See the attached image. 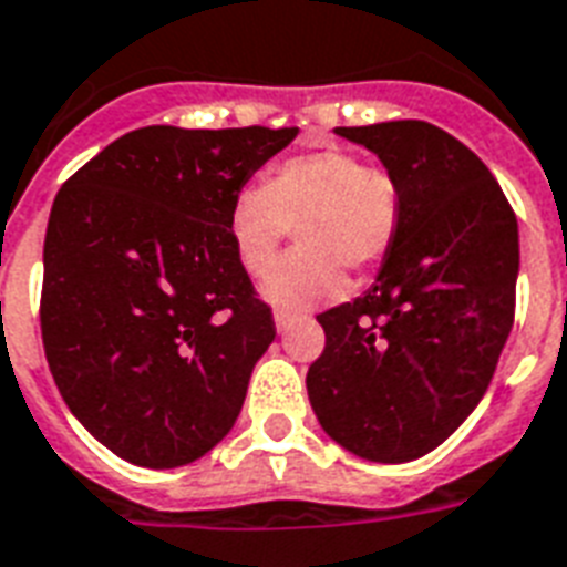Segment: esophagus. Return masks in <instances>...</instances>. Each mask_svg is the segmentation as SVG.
<instances>
[{"label": "esophagus", "mask_w": 567, "mask_h": 567, "mask_svg": "<svg viewBox=\"0 0 567 567\" xmlns=\"http://www.w3.org/2000/svg\"><path fill=\"white\" fill-rule=\"evenodd\" d=\"M297 320H299V315H291V311H282V308H279V311H274V323H276V331H279V334H285L288 329H293V323H297Z\"/></svg>", "instance_id": "obj_1"}]
</instances>
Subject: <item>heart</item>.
<instances>
[{
    "instance_id": "heart-1",
    "label": "heart",
    "mask_w": 567,
    "mask_h": 567,
    "mask_svg": "<svg viewBox=\"0 0 567 567\" xmlns=\"http://www.w3.org/2000/svg\"><path fill=\"white\" fill-rule=\"evenodd\" d=\"M291 226L300 247L275 266ZM402 227V192L384 168L363 165L340 148L285 159L265 188L244 186L229 206L227 233L238 265L261 279L265 302L282 311L334 299L347 291L343 268H375Z\"/></svg>"
}]
</instances>
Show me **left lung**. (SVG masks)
I'll list each match as a JSON object with an SVG mask.
<instances>
[{
	"mask_svg": "<svg viewBox=\"0 0 567 567\" xmlns=\"http://www.w3.org/2000/svg\"><path fill=\"white\" fill-rule=\"evenodd\" d=\"M334 133L399 183L402 227L363 297L317 317L326 349L308 399L355 457L408 463L445 443L489 388L513 329L518 224L489 168L434 124Z\"/></svg>",
	"mask_w": 567,
	"mask_h": 567,
	"instance_id": "obj_1",
	"label": "left lung"
}]
</instances>
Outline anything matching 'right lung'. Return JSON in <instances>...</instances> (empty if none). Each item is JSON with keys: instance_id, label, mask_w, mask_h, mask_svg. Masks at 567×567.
<instances>
[{"instance_id": "right-lung-1", "label": "right lung", "mask_w": 567, "mask_h": 567, "mask_svg": "<svg viewBox=\"0 0 567 567\" xmlns=\"http://www.w3.org/2000/svg\"><path fill=\"white\" fill-rule=\"evenodd\" d=\"M297 133L140 127L54 197L45 361L78 422L133 466L195 463L236 425L276 329L233 252L229 206Z\"/></svg>"}]
</instances>
